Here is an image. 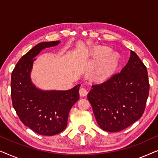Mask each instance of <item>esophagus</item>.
Wrapping results in <instances>:
<instances>
[{"mask_svg": "<svg viewBox=\"0 0 158 158\" xmlns=\"http://www.w3.org/2000/svg\"><path fill=\"white\" fill-rule=\"evenodd\" d=\"M79 94H80V96L81 97H84L88 94V90L85 88L81 87L79 90Z\"/></svg>", "mask_w": 158, "mask_h": 158, "instance_id": "esophagus-1", "label": "esophagus"}]
</instances>
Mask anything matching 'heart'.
<instances>
[{
	"label": "heart",
	"mask_w": 158,
	"mask_h": 158,
	"mask_svg": "<svg viewBox=\"0 0 158 158\" xmlns=\"http://www.w3.org/2000/svg\"><path fill=\"white\" fill-rule=\"evenodd\" d=\"M107 48L102 47L96 50V57L98 62L93 68V73L97 77L101 78H106L109 77L113 73V71L117 68L119 61V56L115 52H111L105 56L103 55L108 52ZM102 57V58H101Z\"/></svg>",
	"instance_id": "1"
}]
</instances>
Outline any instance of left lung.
<instances>
[{"label":"left lung","instance_id":"left-lung-1","mask_svg":"<svg viewBox=\"0 0 158 158\" xmlns=\"http://www.w3.org/2000/svg\"><path fill=\"white\" fill-rule=\"evenodd\" d=\"M150 85L148 70L135 52L120 73L92 85L88 99L104 131L117 132L139 120L145 109Z\"/></svg>","mask_w":158,"mask_h":158}]
</instances>
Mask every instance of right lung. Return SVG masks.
Returning a JSON list of instances; mask_svg holds the SVG:
<instances>
[{"instance_id":"obj_1","label":"right lung","mask_w":158,"mask_h":158,"mask_svg":"<svg viewBox=\"0 0 158 158\" xmlns=\"http://www.w3.org/2000/svg\"><path fill=\"white\" fill-rule=\"evenodd\" d=\"M60 41L41 42L19 60L11 74L13 106L25 126L44 136L59 134L66 128L71 108L79 99L81 84L68 90H42L32 82L34 62L41 51Z\"/></svg>"}]
</instances>
